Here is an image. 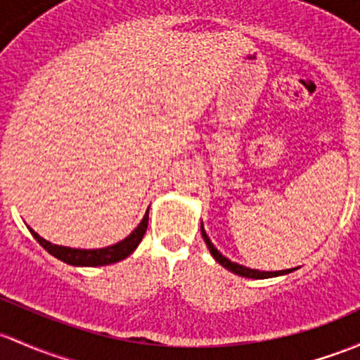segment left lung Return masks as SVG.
<instances>
[{
  "mask_svg": "<svg viewBox=\"0 0 360 360\" xmlns=\"http://www.w3.org/2000/svg\"><path fill=\"white\" fill-rule=\"evenodd\" d=\"M200 229H202L203 240H205L207 247H209V250H210V255L214 257L215 262L221 264V266L224 267V269L231 271V272H233V274L241 276V278L267 279V278H276V276L290 274V272H293L295 269H297V267H295V269H285V271H259V269H250V267H245V266H241V264H236V262H233V260H229L228 257L222 255V253L219 252V250L214 247V243H212V241H210V238L207 236L205 228H203V222H202V228H200Z\"/></svg>",
  "mask_w": 360,
  "mask_h": 360,
  "instance_id": "1",
  "label": "left lung"
}]
</instances>
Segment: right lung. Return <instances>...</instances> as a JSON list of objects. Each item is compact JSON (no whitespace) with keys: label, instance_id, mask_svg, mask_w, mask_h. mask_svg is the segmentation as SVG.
<instances>
[{"label":"right lung","instance_id":"obj_1","mask_svg":"<svg viewBox=\"0 0 360 360\" xmlns=\"http://www.w3.org/2000/svg\"><path fill=\"white\" fill-rule=\"evenodd\" d=\"M150 210V207H148ZM148 210H146L145 217L141 219L136 229L132 231L127 238H124L119 243L110 245V247L103 248H70V247H62V245H55L51 241L44 240L39 234L36 233L32 228H29L30 234L37 240V243L41 245L48 253H51L53 257H56L62 262L70 264L75 267H98V266H108V264H115L124 260L126 257H129L138 245L141 243L143 236H145L146 228H148Z\"/></svg>","mask_w":360,"mask_h":360}]
</instances>
